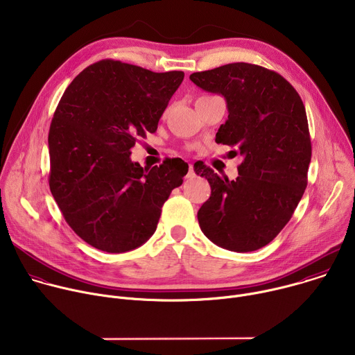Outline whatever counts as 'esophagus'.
<instances>
[{"instance_id": "esophagus-1", "label": "esophagus", "mask_w": 355, "mask_h": 355, "mask_svg": "<svg viewBox=\"0 0 355 355\" xmlns=\"http://www.w3.org/2000/svg\"><path fill=\"white\" fill-rule=\"evenodd\" d=\"M185 178H188V180H192V178H195V171H193V167H192L191 164H189V167H188V173H187Z\"/></svg>"}]
</instances>
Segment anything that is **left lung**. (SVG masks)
<instances>
[{
	"label": "left lung",
	"mask_w": 355,
	"mask_h": 355,
	"mask_svg": "<svg viewBox=\"0 0 355 355\" xmlns=\"http://www.w3.org/2000/svg\"><path fill=\"white\" fill-rule=\"evenodd\" d=\"M189 78L225 96L229 116L215 140L243 156L232 181L204 163L193 166L212 189L198 211L200 230L226 250H259L289 222L308 185L312 144L305 105L281 74L257 64L230 63Z\"/></svg>",
	"instance_id": "1"
}]
</instances>
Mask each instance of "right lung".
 Listing matches in <instances>:
<instances>
[{"instance_id": "add662e5", "label": "right lung", "mask_w": 355, "mask_h": 355, "mask_svg": "<svg viewBox=\"0 0 355 355\" xmlns=\"http://www.w3.org/2000/svg\"><path fill=\"white\" fill-rule=\"evenodd\" d=\"M182 80V71L155 73L107 59L66 88L49 130V187L69 226L89 245L125 252L156 232L188 164L166 159L143 168L130 160V148L157 130Z\"/></svg>"}]
</instances>
